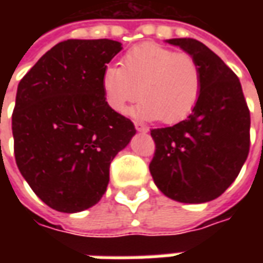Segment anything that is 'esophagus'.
Masks as SVG:
<instances>
[{
  "instance_id": "obj_1",
  "label": "esophagus",
  "mask_w": 263,
  "mask_h": 263,
  "mask_svg": "<svg viewBox=\"0 0 263 263\" xmlns=\"http://www.w3.org/2000/svg\"><path fill=\"white\" fill-rule=\"evenodd\" d=\"M134 125H135V129L139 132H148V128L145 125H142L141 122H134Z\"/></svg>"
}]
</instances>
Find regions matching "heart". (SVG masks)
I'll use <instances>...</instances> for the list:
<instances>
[{
    "label": "heart",
    "instance_id": "1",
    "mask_svg": "<svg viewBox=\"0 0 263 263\" xmlns=\"http://www.w3.org/2000/svg\"><path fill=\"white\" fill-rule=\"evenodd\" d=\"M142 98L132 114L142 120L176 124L196 108L203 76L197 60L186 52H175L154 42L137 45L121 59V67L107 66L101 74L105 103L115 112Z\"/></svg>",
    "mask_w": 263,
    "mask_h": 263
}]
</instances>
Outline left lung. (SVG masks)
<instances>
[{"mask_svg":"<svg viewBox=\"0 0 263 263\" xmlns=\"http://www.w3.org/2000/svg\"><path fill=\"white\" fill-rule=\"evenodd\" d=\"M197 60L203 90L187 120L151 131L149 171L162 193L180 203L211 201L237 179L249 154L251 115L237 74L204 43L169 39Z\"/></svg>","mask_w":263,"mask_h":263,"instance_id":"obj_1","label":"left lung"}]
</instances>
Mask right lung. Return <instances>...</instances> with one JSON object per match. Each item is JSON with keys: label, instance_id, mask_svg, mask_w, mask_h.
Wrapping results in <instances>:
<instances>
[{"label": "right lung", "instance_id": "1", "mask_svg": "<svg viewBox=\"0 0 263 263\" xmlns=\"http://www.w3.org/2000/svg\"><path fill=\"white\" fill-rule=\"evenodd\" d=\"M111 39H67L43 54L18 84L14 154L33 193L60 213L100 201L109 165L135 135L131 120L109 108L101 74L121 50Z\"/></svg>", "mask_w": 263, "mask_h": 263}]
</instances>
